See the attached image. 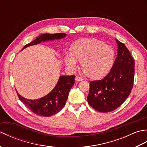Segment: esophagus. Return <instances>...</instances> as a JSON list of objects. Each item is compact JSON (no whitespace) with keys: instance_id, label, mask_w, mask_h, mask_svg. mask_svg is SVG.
Instances as JSON below:
<instances>
[{"instance_id":"34e87169","label":"esophagus","mask_w":147,"mask_h":147,"mask_svg":"<svg viewBox=\"0 0 147 147\" xmlns=\"http://www.w3.org/2000/svg\"><path fill=\"white\" fill-rule=\"evenodd\" d=\"M83 80V78L80 77V76H76V78H75V80H76V82H82V81Z\"/></svg>"}]
</instances>
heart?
<instances>
[{
  "mask_svg": "<svg viewBox=\"0 0 147 147\" xmlns=\"http://www.w3.org/2000/svg\"><path fill=\"white\" fill-rule=\"evenodd\" d=\"M114 51L109 45L93 38L82 39L74 43L71 53L65 56V64L71 69H76L79 61L82 69L92 78H101L113 65Z\"/></svg>",
  "mask_w": 147,
  "mask_h": 147,
  "instance_id": "heart-1",
  "label": "heart"
}]
</instances>
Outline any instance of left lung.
I'll use <instances>...</instances> for the list:
<instances>
[{
  "mask_svg": "<svg viewBox=\"0 0 147 147\" xmlns=\"http://www.w3.org/2000/svg\"><path fill=\"white\" fill-rule=\"evenodd\" d=\"M115 41L117 55L109 73L104 79L90 83L87 100L100 112L112 111L123 104L133 85L135 61L125 45L117 39Z\"/></svg>",
  "mask_w": 147,
  "mask_h": 147,
  "instance_id": "left-lung-1",
  "label": "left lung"
}]
</instances>
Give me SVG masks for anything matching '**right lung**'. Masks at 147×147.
Instances as JSON below:
<instances>
[{
  "mask_svg": "<svg viewBox=\"0 0 147 147\" xmlns=\"http://www.w3.org/2000/svg\"><path fill=\"white\" fill-rule=\"evenodd\" d=\"M65 36L66 34L65 33L43 34L37 37L32 42L26 45L22 51L28 47L39 44L42 42L60 40ZM74 78L75 76H61L54 89L47 95L40 98L27 99L17 92L18 97L33 113L42 116L50 117L57 114L65 105L69 93L74 83Z\"/></svg>",
  "mask_w": 147,
  "mask_h": 147,
  "instance_id": "add662e5",
  "label": "right lung"
}]
</instances>
